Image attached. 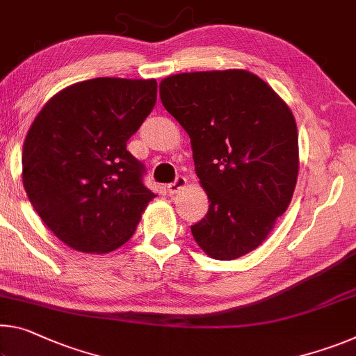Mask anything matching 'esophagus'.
<instances>
[{"label": "esophagus", "instance_id": "esophagus-1", "mask_svg": "<svg viewBox=\"0 0 356 356\" xmlns=\"http://www.w3.org/2000/svg\"><path fill=\"white\" fill-rule=\"evenodd\" d=\"M187 185H188V180L187 179H185V177H177L172 184L168 185V191H169V193H177L179 190L185 188V187H187Z\"/></svg>", "mask_w": 356, "mask_h": 356}]
</instances>
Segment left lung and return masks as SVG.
Listing matches in <instances>:
<instances>
[{
  "instance_id": "obj_1",
  "label": "left lung",
  "mask_w": 356,
  "mask_h": 356,
  "mask_svg": "<svg viewBox=\"0 0 356 356\" xmlns=\"http://www.w3.org/2000/svg\"><path fill=\"white\" fill-rule=\"evenodd\" d=\"M165 109L188 133L195 171L209 198L191 227L213 259L255 250L290 206L300 171L289 104L245 70L180 72L160 82Z\"/></svg>"
}]
</instances>
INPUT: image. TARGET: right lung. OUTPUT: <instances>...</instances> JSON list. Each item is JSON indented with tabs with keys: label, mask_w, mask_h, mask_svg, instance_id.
Masks as SVG:
<instances>
[{
	"label": "right lung",
	"mask_w": 356,
	"mask_h": 356,
	"mask_svg": "<svg viewBox=\"0 0 356 356\" xmlns=\"http://www.w3.org/2000/svg\"><path fill=\"white\" fill-rule=\"evenodd\" d=\"M155 101V79L97 77L60 90L33 120L22 182L38 216L71 249L117 250L156 196L127 150Z\"/></svg>",
	"instance_id": "obj_1"
}]
</instances>
